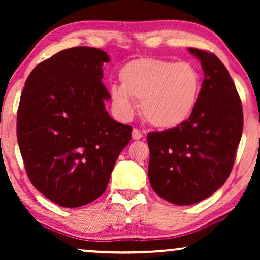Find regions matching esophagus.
<instances>
[{
	"mask_svg": "<svg viewBox=\"0 0 260 260\" xmlns=\"http://www.w3.org/2000/svg\"><path fill=\"white\" fill-rule=\"evenodd\" d=\"M142 137H143V135H142V133H141L140 130H137V129H134L133 130V140L138 141V140H141Z\"/></svg>",
	"mask_w": 260,
	"mask_h": 260,
	"instance_id": "obj_1",
	"label": "esophagus"
}]
</instances>
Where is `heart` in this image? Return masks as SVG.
<instances>
[{
	"label": "heart",
	"instance_id": "1",
	"mask_svg": "<svg viewBox=\"0 0 260 260\" xmlns=\"http://www.w3.org/2000/svg\"><path fill=\"white\" fill-rule=\"evenodd\" d=\"M120 86L111 87L117 113L129 119L135 103L151 125L174 129L189 119L197 108L202 87L200 71L191 62H175L158 58H141L119 71Z\"/></svg>",
	"mask_w": 260,
	"mask_h": 260
}]
</instances>
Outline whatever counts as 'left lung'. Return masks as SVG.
<instances>
[{"label":"left lung","instance_id":"obj_1","mask_svg":"<svg viewBox=\"0 0 260 260\" xmlns=\"http://www.w3.org/2000/svg\"><path fill=\"white\" fill-rule=\"evenodd\" d=\"M188 51L205 74L197 108L182 125L148 134L152 189L179 206L205 200L226 182L244 124L241 101L225 65L213 53Z\"/></svg>","mask_w":260,"mask_h":260}]
</instances>
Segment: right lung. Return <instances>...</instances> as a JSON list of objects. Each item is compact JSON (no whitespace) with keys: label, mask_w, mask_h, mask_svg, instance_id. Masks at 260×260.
Wrapping results in <instances>:
<instances>
[{"label":"right lung","mask_w":260,"mask_h":260,"mask_svg":"<svg viewBox=\"0 0 260 260\" xmlns=\"http://www.w3.org/2000/svg\"><path fill=\"white\" fill-rule=\"evenodd\" d=\"M110 58L92 47L56 53L31 71L17 110V142L27 175L49 200L67 208L95 200L108 187L133 127L105 110Z\"/></svg>","instance_id":"add662e5"}]
</instances>
